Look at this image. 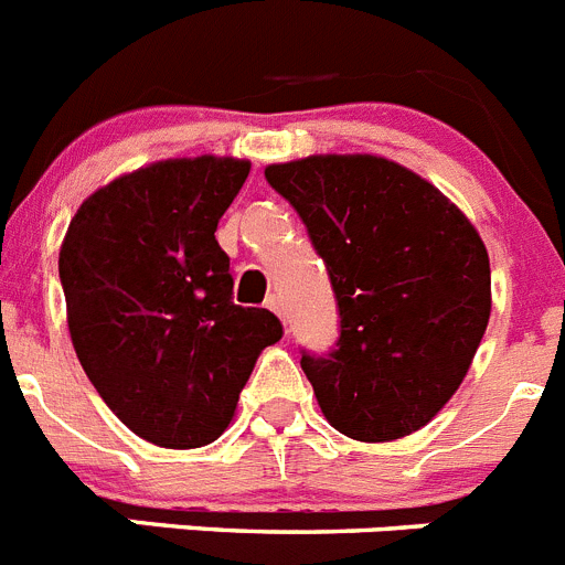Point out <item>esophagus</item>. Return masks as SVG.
Instances as JSON below:
<instances>
[{
	"instance_id": "obj_1",
	"label": "esophagus",
	"mask_w": 565,
	"mask_h": 565,
	"mask_svg": "<svg viewBox=\"0 0 565 565\" xmlns=\"http://www.w3.org/2000/svg\"><path fill=\"white\" fill-rule=\"evenodd\" d=\"M268 308H271L274 313H277L279 319H282V322H286V306H282V299L277 297V294H271V297H268V302H266Z\"/></svg>"
}]
</instances>
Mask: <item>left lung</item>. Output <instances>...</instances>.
<instances>
[{
  "label": "left lung",
  "mask_w": 565,
  "mask_h": 565,
  "mask_svg": "<svg viewBox=\"0 0 565 565\" xmlns=\"http://www.w3.org/2000/svg\"><path fill=\"white\" fill-rule=\"evenodd\" d=\"M339 306L328 356L302 351L328 422L356 441L422 430L467 376L492 311L489 254L433 183L379 154L271 163Z\"/></svg>",
  "instance_id": "left-lung-1"
}]
</instances>
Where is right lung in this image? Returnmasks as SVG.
I'll return each instance as SVG.
<instances>
[{"label":"right lung","mask_w":565,"mask_h":565,"mask_svg":"<svg viewBox=\"0 0 565 565\" xmlns=\"http://www.w3.org/2000/svg\"><path fill=\"white\" fill-rule=\"evenodd\" d=\"M248 169L214 154L149 163L89 194L64 234L78 362L109 411L158 447L221 436L257 356L282 337L271 311L234 306L214 239Z\"/></svg>","instance_id":"add662e5"}]
</instances>
